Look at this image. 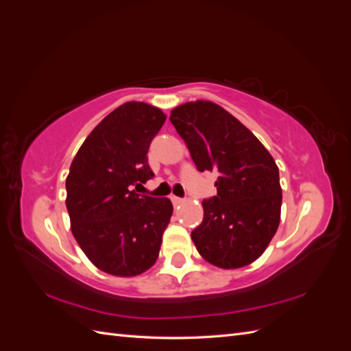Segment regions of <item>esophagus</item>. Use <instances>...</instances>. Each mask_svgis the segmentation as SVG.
Instances as JSON below:
<instances>
[{
  "label": "esophagus",
  "instance_id": "obj_1",
  "mask_svg": "<svg viewBox=\"0 0 351 351\" xmlns=\"http://www.w3.org/2000/svg\"><path fill=\"white\" fill-rule=\"evenodd\" d=\"M171 202H173L174 206H178V205L183 204L184 199L183 197H178V196H171Z\"/></svg>",
  "mask_w": 351,
  "mask_h": 351
}]
</instances>
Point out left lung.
<instances>
[{
    "instance_id": "8db88e82",
    "label": "left lung",
    "mask_w": 351,
    "mask_h": 351,
    "mask_svg": "<svg viewBox=\"0 0 351 351\" xmlns=\"http://www.w3.org/2000/svg\"><path fill=\"white\" fill-rule=\"evenodd\" d=\"M169 121L200 173L215 171L217 195L202 202L204 221L192 231L202 258L224 269L256 261L277 232L282 192L271 154L219 105L187 102Z\"/></svg>"
}]
</instances>
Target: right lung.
<instances>
[{
    "instance_id": "right-lung-1",
    "label": "right lung",
    "mask_w": 351,
    "mask_h": 351,
    "mask_svg": "<svg viewBox=\"0 0 351 351\" xmlns=\"http://www.w3.org/2000/svg\"><path fill=\"white\" fill-rule=\"evenodd\" d=\"M167 115L125 102L95 127L66 180L71 231L89 261L117 277H134L158 259L173 215L168 197L137 195L155 174L147 151Z\"/></svg>"
}]
</instances>
